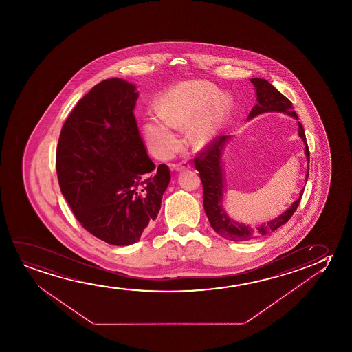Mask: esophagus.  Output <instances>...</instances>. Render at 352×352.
<instances>
[{"mask_svg":"<svg viewBox=\"0 0 352 352\" xmlns=\"http://www.w3.org/2000/svg\"><path fill=\"white\" fill-rule=\"evenodd\" d=\"M173 167L175 170H184V169L190 168L191 164L188 161H182L180 164H174Z\"/></svg>","mask_w":352,"mask_h":352,"instance_id":"obj_1","label":"esophagus"}]
</instances>
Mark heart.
<instances>
[{
    "instance_id": "b5f03b06",
    "label": "heart",
    "mask_w": 352,
    "mask_h": 352,
    "mask_svg": "<svg viewBox=\"0 0 352 352\" xmlns=\"http://www.w3.org/2000/svg\"><path fill=\"white\" fill-rule=\"evenodd\" d=\"M160 114L148 116L143 125L150 151L164 159L178 148L174 129L190 124L188 138L195 146H202L217 133L226 119L228 101L217 96L212 84L192 80L178 84L166 92L159 102Z\"/></svg>"
}]
</instances>
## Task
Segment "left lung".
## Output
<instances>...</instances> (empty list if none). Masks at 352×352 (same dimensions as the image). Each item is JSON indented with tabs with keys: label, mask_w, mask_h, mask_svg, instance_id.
I'll return each mask as SVG.
<instances>
[{
	"label": "left lung",
	"mask_w": 352,
	"mask_h": 352,
	"mask_svg": "<svg viewBox=\"0 0 352 352\" xmlns=\"http://www.w3.org/2000/svg\"><path fill=\"white\" fill-rule=\"evenodd\" d=\"M250 82L256 87L257 104L251 109L249 119L265 111H281L298 119L297 113L294 111V107L289 98L278 91L270 82L261 78H251ZM298 133L305 144V155L308 157L309 162L310 153H309L308 143L305 138V132L300 122H298ZM228 138H230L228 135L215 137L214 140H210V143L204 149L198 153L193 162L202 180L203 206H204L208 220L210 222L214 231L230 241H250L252 238L265 236L270 232L276 231L280 226H283L284 223L289 221L298 208L304 190H302L298 199L294 202V204L284 214H281L280 217L267 222L262 226L254 228L249 225L233 221L230 217H227L226 212L222 208L223 178H222L221 155L222 149ZM308 177L309 169L307 180Z\"/></svg>",
	"instance_id": "obj_1"
}]
</instances>
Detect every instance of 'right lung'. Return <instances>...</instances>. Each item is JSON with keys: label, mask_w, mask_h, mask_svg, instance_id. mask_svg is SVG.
Instances as JSON below:
<instances>
[{"label": "right lung", "mask_w": 352, "mask_h": 352, "mask_svg": "<svg viewBox=\"0 0 352 352\" xmlns=\"http://www.w3.org/2000/svg\"><path fill=\"white\" fill-rule=\"evenodd\" d=\"M138 92L113 78L92 87L65 121L56 173L74 217L111 245L140 241L154 221L170 180L167 164L155 166L133 109Z\"/></svg>", "instance_id": "obj_1"}]
</instances>
